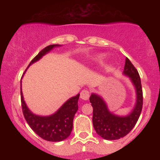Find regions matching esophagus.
I'll list each match as a JSON object with an SVG mask.
<instances>
[{
	"instance_id": "1",
	"label": "esophagus",
	"mask_w": 160,
	"mask_h": 160,
	"mask_svg": "<svg viewBox=\"0 0 160 160\" xmlns=\"http://www.w3.org/2000/svg\"><path fill=\"white\" fill-rule=\"evenodd\" d=\"M90 96V93H89V91L86 90V89H83L81 92H80V98L83 100H88Z\"/></svg>"
}]
</instances>
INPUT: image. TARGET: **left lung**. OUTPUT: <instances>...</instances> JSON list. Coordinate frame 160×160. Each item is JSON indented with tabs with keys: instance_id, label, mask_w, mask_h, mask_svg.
Instances as JSON below:
<instances>
[{
	"instance_id": "8db88e82",
	"label": "left lung",
	"mask_w": 160,
	"mask_h": 160,
	"mask_svg": "<svg viewBox=\"0 0 160 160\" xmlns=\"http://www.w3.org/2000/svg\"><path fill=\"white\" fill-rule=\"evenodd\" d=\"M123 74L131 78L137 92V102L128 116L118 117L108 111L101 97L92 94L89 102L93 108L92 123L98 135L106 140H117L126 136L134 128L140 117L143 108V92L138 70L128 58H126Z\"/></svg>"
}]
</instances>
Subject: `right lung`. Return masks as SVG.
<instances>
[{
  "mask_svg": "<svg viewBox=\"0 0 160 160\" xmlns=\"http://www.w3.org/2000/svg\"><path fill=\"white\" fill-rule=\"evenodd\" d=\"M57 46L58 45H49L42 49L28 67ZM79 97L80 94L70 98L54 114L49 117H40L33 114L27 108L21 89V104L24 117L33 131L44 140L54 142L63 141L71 135L72 131L74 117L78 110Z\"/></svg>",
  "mask_w": 160,
  "mask_h": 160,
  "instance_id": "right-lung-1",
  "label": "right lung"
}]
</instances>
